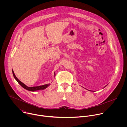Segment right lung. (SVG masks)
I'll return each mask as SVG.
<instances>
[{"label": "right lung", "instance_id": "right-lung-1", "mask_svg": "<svg viewBox=\"0 0 127 127\" xmlns=\"http://www.w3.org/2000/svg\"><path fill=\"white\" fill-rule=\"evenodd\" d=\"M12 73H13V75L14 77V78L16 79V80L18 82L23 88H24L25 89L29 90V91H32V92H34L35 90H40V89H44L45 88H46L50 84H45V85H41V86H34V87H28L27 86H26L24 83H23V82H22L21 81H20L19 79L17 78V77L15 76L13 71L12 70Z\"/></svg>", "mask_w": 127, "mask_h": 127}]
</instances>
